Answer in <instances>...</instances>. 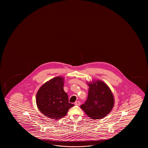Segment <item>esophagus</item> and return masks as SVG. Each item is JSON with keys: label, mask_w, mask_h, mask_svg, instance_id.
I'll return each instance as SVG.
<instances>
[{"label": "esophagus", "mask_w": 148, "mask_h": 148, "mask_svg": "<svg viewBox=\"0 0 148 148\" xmlns=\"http://www.w3.org/2000/svg\"><path fill=\"white\" fill-rule=\"evenodd\" d=\"M75 105L79 106L80 105V103L79 101H76L75 102Z\"/></svg>", "instance_id": "34e87169"}]
</instances>
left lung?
I'll return each instance as SVG.
<instances>
[{
  "instance_id": "left-lung-1",
  "label": "left lung",
  "mask_w": 148,
  "mask_h": 148,
  "mask_svg": "<svg viewBox=\"0 0 148 148\" xmlns=\"http://www.w3.org/2000/svg\"><path fill=\"white\" fill-rule=\"evenodd\" d=\"M87 84L89 86L87 99L80 108L91 119H102L108 115L113 108V95L103 81L93 80Z\"/></svg>"
}]
</instances>
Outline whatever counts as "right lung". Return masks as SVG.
<instances>
[{
    "mask_svg": "<svg viewBox=\"0 0 148 148\" xmlns=\"http://www.w3.org/2000/svg\"><path fill=\"white\" fill-rule=\"evenodd\" d=\"M63 77H55L47 81L39 89L36 101L39 111L52 119L59 120L66 115L74 106L69 103L68 96L64 91Z\"/></svg>",
    "mask_w": 148,
    "mask_h": 148,
    "instance_id": "right-lung-1",
    "label": "right lung"
}]
</instances>
